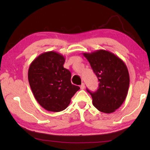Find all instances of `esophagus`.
Listing matches in <instances>:
<instances>
[{
  "mask_svg": "<svg viewBox=\"0 0 150 150\" xmlns=\"http://www.w3.org/2000/svg\"><path fill=\"white\" fill-rule=\"evenodd\" d=\"M80 88H81V89H84V88H85V83H82V84H81V86H80Z\"/></svg>",
  "mask_w": 150,
  "mask_h": 150,
  "instance_id": "obj_1",
  "label": "esophagus"
}]
</instances>
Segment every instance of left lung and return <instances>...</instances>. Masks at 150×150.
Returning <instances> with one entry per match:
<instances>
[{
    "label": "left lung",
    "mask_w": 150,
    "mask_h": 150,
    "mask_svg": "<svg viewBox=\"0 0 150 150\" xmlns=\"http://www.w3.org/2000/svg\"><path fill=\"white\" fill-rule=\"evenodd\" d=\"M83 54L99 81L95 92L87 89L92 96L94 106L102 112H114L122 105L128 94V68L120 58L108 51L98 50Z\"/></svg>",
    "instance_id": "1"
}]
</instances>
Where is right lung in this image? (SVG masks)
<instances>
[{"label": "right lung", "mask_w": 150, "mask_h": 150, "mask_svg": "<svg viewBox=\"0 0 150 150\" xmlns=\"http://www.w3.org/2000/svg\"><path fill=\"white\" fill-rule=\"evenodd\" d=\"M65 57L55 52L40 54L31 63L28 73L34 97L47 111L60 112L67 107L79 87L71 84V74L63 67Z\"/></svg>", "instance_id": "add662e5"}]
</instances>
